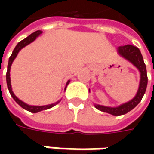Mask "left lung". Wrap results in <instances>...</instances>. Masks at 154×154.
<instances>
[{
  "instance_id": "left-lung-1",
  "label": "left lung",
  "mask_w": 154,
  "mask_h": 154,
  "mask_svg": "<svg viewBox=\"0 0 154 154\" xmlns=\"http://www.w3.org/2000/svg\"><path fill=\"white\" fill-rule=\"evenodd\" d=\"M118 54L122 56L123 58L127 59L128 62H130L134 66L138 68L140 74V80L138 92L136 93L135 97L128 101L127 103H122L117 107H108V106H103L100 104H95V107L101 111L107 112L109 114L113 116H121L124 115L133 109L142 99L144 94H145L146 86H147V74H146V68L143 61V57L140 53V50L133 45H127L124 46H120L117 49ZM90 92V90H89Z\"/></svg>"
}]
</instances>
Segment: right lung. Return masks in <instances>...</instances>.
<instances>
[{
  "mask_svg": "<svg viewBox=\"0 0 154 154\" xmlns=\"http://www.w3.org/2000/svg\"><path fill=\"white\" fill-rule=\"evenodd\" d=\"M41 33H42L41 31H37V32H35L32 33L30 36H28V37L26 38L25 39H23V40L20 41V43H18V45H16V47L14 48V51H13V53H12L11 56L9 57L8 65V71H7V74H6L7 85H8V88L9 92H10L11 96L13 97L14 99L15 102L18 103L19 105H20L23 109H26V110L30 111V112H32V113H37V112H39V111H41V110L48 109H50V108H52L53 106H55V105L57 104V103H59L60 101H58V102H56V103H51V104H48V105H44V106H33V105H29V104H27V103H24L23 101H21L20 99H19V98H17V97L14 95V92L12 91L11 80H10V68H11V65H12V63H13V62H14V60L15 59V57H16L17 55H18L19 51H20L21 49H23L25 46H26V45H28L29 44H31L32 42H33L35 39L38 37ZM68 83H69V80L67 82V86H68ZM66 87H67V86H66ZM66 87H65V89H66Z\"/></svg>",
  "mask_w": 154,
  "mask_h": 154,
  "instance_id": "1",
  "label": "right lung"
}]
</instances>
